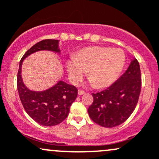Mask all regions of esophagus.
I'll list each match as a JSON object with an SVG mask.
<instances>
[{
	"label": "esophagus",
	"mask_w": 159,
	"mask_h": 159,
	"mask_svg": "<svg viewBox=\"0 0 159 159\" xmlns=\"http://www.w3.org/2000/svg\"><path fill=\"white\" fill-rule=\"evenodd\" d=\"M78 94H79V95H82V94H84V91H83V90H81V89H79L78 90Z\"/></svg>",
	"instance_id": "esophagus-1"
}]
</instances>
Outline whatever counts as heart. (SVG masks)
I'll list each match as a JSON object with an SVG mask.
<instances>
[{
    "label": "heart",
    "instance_id": "1",
    "mask_svg": "<svg viewBox=\"0 0 159 159\" xmlns=\"http://www.w3.org/2000/svg\"><path fill=\"white\" fill-rule=\"evenodd\" d=\"M125 63V54L120 48L90 47L81 49L67 61L68 76L73 84H78L87 71L91 84L104 89L113 84Z\"/></svg>",
    "mask_w": 159,
    "mask_h": 159
}]
</instances>
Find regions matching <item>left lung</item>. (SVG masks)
<instances>
[{"label": "left lung", "instance_id": "1", "mask_svg": "<svg viewBox=\"0 0 159 159\" xmlns=\"http://www.w3.org/2000/svg\"><path fill=\"white\" fill-rule=\"evenodd\" d=\"M142 86L141 70L136 58L111 86L96 94L88 111L94 122L102 127L113 128L129 118L137 105Z\"/></svg>", "mask_w": 159, "mask_h": 159}]
</instances>
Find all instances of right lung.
Segmentation results:
<instances>
[{"instance_id":"obj_1","label":"right lung","mask_w":159,"mask_h":159,"mask_svg":"<svg viewBox=\"0 0 159 159\" xmlns=\"http://www.w3.org/2000/svg\"><path fill=\"white\" fill-rule=\"evenodd\" d=\"M42 50L59 52L58 40H43L26 51L19 65L17 87L22 105L30 118L42 125L54 126L68 117L70 106L78 96V89L61 81L44 91H32L25 87L20 75L23 60L30 54Z\"/></svg>"}]
</instances>
